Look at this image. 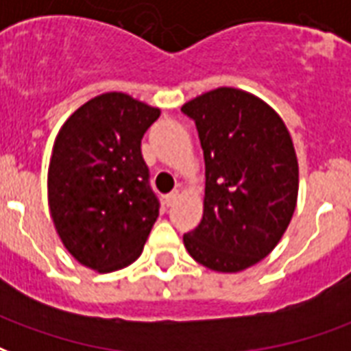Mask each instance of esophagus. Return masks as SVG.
Masks as SVG:
<instances>
[{
    "label": "esophagus",
    "mask_w": 351,
    "mask_h": 351,
    "mask_svg": "<svg viewBox=\"0 0 351 351\" xmlns=\"http://www.w3.org/2000/svg\"><path fill=\"white\" fill-rule=\"evenodd\" d=\"M178 195H180V193H178V189L171 191L169 195H165V204H167V206H173V204L176 202V199H178Z\"/></svg>",
    "instance_id": "esophagus-1"
}]
</instances>
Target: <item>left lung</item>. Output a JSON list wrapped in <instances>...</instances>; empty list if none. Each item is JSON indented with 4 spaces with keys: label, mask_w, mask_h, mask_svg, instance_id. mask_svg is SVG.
Segmentation results:
<instances>
[{
    "label": "left lung",
    "mask_w": 351,
    "mask_h": 351,
    "mask_svg": "<svg viewBox=\"0 0 351 351\" xmlns=\"http://www.w3.org/2000/svg\"><path fill=\"white\" fill-rule=\"evenodd\" d=\"M204 154V212L184 234L199 264L241 271L279 243L298 199V160L287 126L269 106L219 87L182 108Z\"/></svg>",
    "instance_id": "left-lung-1"
}]
</instances>
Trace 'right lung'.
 <instances>
[{
  "label": "right lung",
  "instance_id": "obj_1",
  "mask_svg": "<svg viewBox=\"0 0 351 351\" xmlns=\"http://www.w3.org/2000/svg\"><path fill=\"white\" fill-rule=\"evenodd\" d=\"M160 110L124 93L83 104L63 124L48 169V202L57 234L83 266L126 268L141 255L160 214L141 154Z\"/></svg>",
  "mask_w": 351,
  "mask_h": 351
}]
</instances>
